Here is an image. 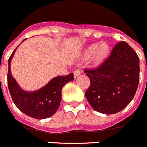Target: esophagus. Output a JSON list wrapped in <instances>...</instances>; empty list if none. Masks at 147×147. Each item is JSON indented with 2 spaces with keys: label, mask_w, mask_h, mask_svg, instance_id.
<instances>
[{
  "label": "esophagus",
  "mask_w": 147,
  "mask_h": 147,
  "mask_svg": "<svg viewBox=\"0 0 147 147\" xmlns=\"http://www.w3.org/2000/svg\"><path fill=\"white\" fill-rule=\"evenodd\" d=\"M74 74L75 77L80 76V71L79 69H76V70H75V71H74Z\"/></svg>",
  "instance_id": "esophagus-1"
}]
</instances>
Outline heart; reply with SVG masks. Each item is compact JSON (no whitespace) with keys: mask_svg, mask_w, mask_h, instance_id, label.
I'll return each mask as SVG.
<instances>
[{"mask_svg":"<svg viewBox=\"0 0 147 147\" xmlns=\"http://www.w3.org/2000/svg\"><path fill=\"white\" fill-rule=\"evenodd\" d=\"M110 47L106 42H101L99 44L93 43L88 46L84 51V56L89 58L92 55V59L94 62L100 63L108 55Z\"/></svg>","mask_w":147,"mask_h":147,"instance_id":"obj_1","label":"heart"}]
</instances>
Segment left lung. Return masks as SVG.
I'll return each mask as SVG.
<instances>
[{
    "mask_svg": "<svg viewBox=\"0 0 147 147\" xmlns=\"http://www.w3.org/2000/svg\"><path fill=\"white\" fill-rule=\"evenodd\" d=\"M84 72L90 79L85 95L91 106L100 113L114 114L125 108L136 93L140 78L139 57L122 41L102 64Z\"/></svg>",
    "mask_w": 147,
    "mask_h": 147,
    "instance_id": "1",
    "label": "left lung"
}]
</instances>
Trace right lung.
Returning a JSON list of instances; mask_svg holds the SVG:
<instances>
[{
  "mask_svg": "<svg viewBox=\"0 0 147 147\" xmlns=\"http://www.w3.org/2000/svg\"><path fill=\"white\" fill-rule=\"evenodd\" d=\"M18 47L13 51L8 60L7 84L13 102L17 108L30 117L37 119L51 117L59 107L61 100V89L67 82L74 80V74H70L66 76L54 77L44 86L36 91L24 90L19 86L11 74V61Z\"/></svg>",
  "mask_w": 147,
  "mask_h": 147,
  "instance_id": "right-lung-1",
  "label": "right lung"
}]
</instances>
